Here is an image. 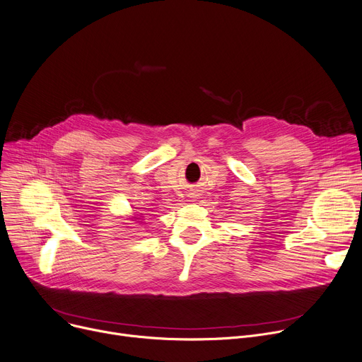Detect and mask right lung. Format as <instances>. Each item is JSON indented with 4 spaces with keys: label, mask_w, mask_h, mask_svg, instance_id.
<instances>
[{
    "label": "right lung",
    "mask_w": 362,
    "mask_h": 362,
    "mask_svg": "<svg viewBox=\"0 0 362 362\" xmlns=\"http://www.w3.org/2000/svg\"><path fill=\"white\" fill-rule=\"evenodd\" d=\"M130 217V220H133L134 223H139V225H142L144 223V214L141 213V216H136V214H133V216H129Z\"/></svg>",
    "instance_id": "add662e5"
}]
</instances>
